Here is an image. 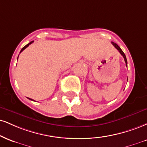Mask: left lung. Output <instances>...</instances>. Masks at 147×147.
<instances>
[{
  "mask_svg": "<svg viewBox=\"0 0 147 147\" xmlns=\"http://www.w3.org/2000/svg\"><path fill=\"white\" fill-rule=\"evenodd\" d=\"M112 45H113V46H114V47L116 48V49H117V50H118V51H119V52H120V53H121V54L122 55V56L123 57V58H124V59H125V63H126V66L127 67V58H126V56H125V53H123V51L121 50V48H120L119 47H118V45H116V43H114V42H112Z\"/></svg>",
  "mask_w": 147,
  "mask_h": 147,
  "instance_id": "obj_1",
  "label": "left lung"
}]
</instances>
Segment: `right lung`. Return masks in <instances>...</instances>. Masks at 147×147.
<instances>
[{"label":"right lung","mask_w":147,"mask_h":147,"mask_svg":"<svg viewBox=\"0 0 147 147\" xmlns=\"http://www.w3.org/2000/svg\"><path fill=\"white\" fill-rule=\"evenodd\" d=\"M33 42H34V41H31V42H29V44H28V45H26V46H24V47H23L22 49H21V51H20V53H21V52H22V51H24V49H25L26 47H29V45H31V44H32ZM29 98V99H30V100H34L31 99V98Z\"/></svg>","instance_id":"right-lung-1"}]
</instances>
